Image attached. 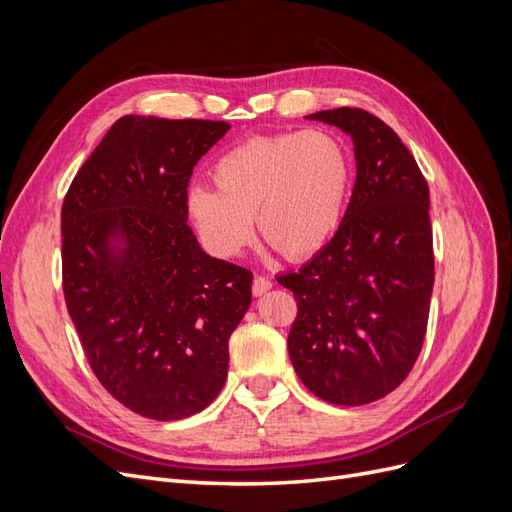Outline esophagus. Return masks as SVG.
I'll use <instances>...</instances> for the list:
<instances>
[{"mask_svg":"<svg viewBox=\"0 0 512 512\" xmlns=\"http://www.w3.org/2000/svg\"><path fill=\"white\" fill-rule=\"evenodd\" d=\"M271 288H273V282L269 280V277H265V275H256L254 277V282H252L254 297H262V294H265Z\"/></svg>","mask_w":512,"mask_h":512,"instance_id":"esophagus-1","label":"esophagus"}]
</instances>
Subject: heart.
I'll return each instance as SVG.
<instances>
[{
  "instance_id": "heart-1",
  "label": "heart",
  "mask_w": 512,
  "mask_h": 512,
  "mask_svg": "<svg viewBox=\"0 0 512 512\" xmlns=\"http://www.w3.org/2000/svg\"><path fill=\"white\" fill-rule=\"evenodd\" d=\"M352 158L329 130L245 138L213 164L215 188L196 183L185 209L213 254L237 256L260 235L286 258L318 254L342 226L352 192Z\"/></svg>"
}]
</instances>
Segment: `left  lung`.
I'll return each mask as SVG.
<instances>
[{"mask_svg": "<svg viewBox=\"0 0 512 512\" xmlns=\"http://www.w3.org/2000/svg\"><path fill=\"white\" fill-rule=\"evenodd\" d=\"M307 119L352 138L356 181L335 237L297 273L277 277L299 307L288 354L314 395L363 406L395 391L423 348L433 290L429 188L382 119L348 106Z\"/></svg>", "mask_w": 512, "mask_h": 512, "instance_id": "8db88e82", "label": "left lung"}]
</instances>
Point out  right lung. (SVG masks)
I'll return each instance as SVG.
<instances>
[{
    "instance_id": "1",
    "label": "right lung",
    "mask_w": 512,
    "mask_h": 512,
    "mask_svg": "<svg viewBox=\"0 0 512 512\" xmlns=\"http://www.w3.org/2000/svg\"><path fill=\"white\" fill-rule=\"evenodd\" d=\"M228 130L121 117L61 207L64 294L87 361L119 404L156 421L218 397L228 339L252 303V273L209 256L185 209L196 162Z\"/></svg>"
}]
</instances>
